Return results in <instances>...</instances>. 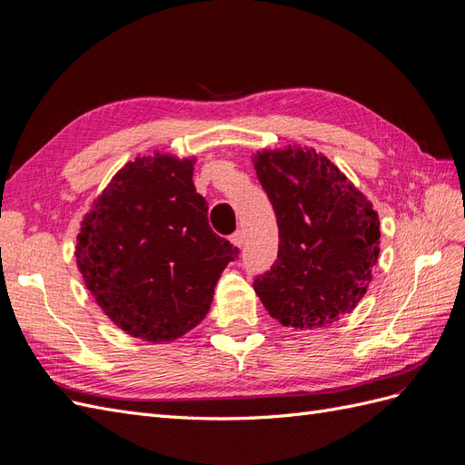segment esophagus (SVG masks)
<instances>
[{"label":"esophagus","instance_id":"34e87169","mask_svg":"<svg viewBox=\"0 0 465 465\" xmlns=\"http://www.w3.org/2000/svg\"><path fill=\"white\" fill-rule=\"evenodd\" d=\"M231 242H232V246H236V248H242V244H244V234H242V231H236L234 234H231Z\"/></svg>","mask_w":465,"mask_h":465}]
</instances>
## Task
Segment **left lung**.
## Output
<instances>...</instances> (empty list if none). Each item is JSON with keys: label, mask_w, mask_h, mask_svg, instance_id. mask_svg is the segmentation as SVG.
<instances>
[{"label": "left lung", "mask_w": 465, "mask_h": 465, "mask_svg": "<svg viewBox=\"0 0 465 465\" xmlns=\"http://www.w3.org/2000/svg\"><path fill=\"white\" fill-rule=\"evenodd\" d=\"M278 221V260L254 292L284 327L315 330L363 300L381 252L372 203L313 147L286 145L254 157Z\"/></svg>", "instance_id": "8db88e82"}]
</instances>
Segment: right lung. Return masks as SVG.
Listing matches in <instances>:
<instances>
[{"mask_svg": "<svg viewBox=\"0 0 465 465\" xmlns=\"http://www.w3.org/2000/svg\"><path fill=\"white\" fill-rule=\"evenodd\" d=\"M195 157H135L94 199L76 234L84 286L122 331L175 341L211 310L236 248L209 226L193 185Z\"/></svg>", "mask_w": 465, "mask_h": 465, "instance_id": "obj_1", "label": "right lung"}]
</instances>
